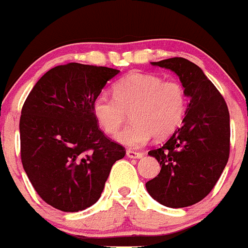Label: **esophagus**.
Here are the masks:
<instances>
[{"label": "esophagus", "mask_w": 248, "mask_h": 248, "mask_svg": "<svg viewBox=\"0 0 248 248\" xmlns=\"http://www.w3.org/2000/svg\"><path fill=\"white\" fill-rule=\"evenodd\" d=\"M126 156L130 157V159H140V157L144 156V154H143V153H140V151L128 150V151H126Z\"/></svg>", "instance_id": "34e87169"}]
</instances>
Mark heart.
Wrapping results in <instances>:
<instances>
[{
	"instance_id": "obj_1",
	"label": "heart",
	"mask_w": 248,
	"mask_h": 248,
	"mask_svg": "<svg viewBox=\"0 0 248 248\" xmlns=\"http://www.w3.org/2000/svg\"><path fill=\"white\" fill-rule=\"evenodd\" d=\"M114 97L98 95L93 114L100 128L115 134L130 113L131 124L117 135L123 145L138 149L151 138L164 139L180 125L186 111V93L176 80L149 73H130L113 87Z\"/></svg>"
}]
</instances>
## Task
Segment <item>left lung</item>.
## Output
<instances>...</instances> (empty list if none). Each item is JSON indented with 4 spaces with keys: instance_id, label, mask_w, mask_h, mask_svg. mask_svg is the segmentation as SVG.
<instances>
[{
    "instance_id": "obj_1",
    "label": "left lung",
    "mask_w": 248,
    "mask_h": 248,
    "mask_svg": "<svg viewBox=\"0 0 248 248\" xmlns=\"http://www.w3.org/2000/svg\"><path fill=\"white\" fill-rule=\"evenodd\" d=\"M153 65L174 72L190 102L183 125L160 148L150 150L161 166L145 184L151 198L179 209L199 202L210 194L230 155V114L225 99L199 65L181 57Z\"/></svg>"
}]
</instances>
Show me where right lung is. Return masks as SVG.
<instances>
[{
	"mask_svg": "<svg viewBox=\"0 0 248 248\" xmlns=\"http://www.w3.org/2000/svg\"><path fill=\"white\" fill-rule=\"evenodd\" d=\"M118 69L68 63L36 83L22 107L21 160L48 205L78 212L99 200L113 164L125 149L99 129L93 102Z\"/></svg>",
	"mask_w": 248,
	"mask_h": 248,
	"instance_id": "1",
	"label": "right lung"
}]
</instances>
